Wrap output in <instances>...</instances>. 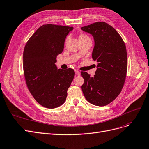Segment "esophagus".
Wrapping results in <instances>:
<instances>
[{"label": "esophagus", "instance_id": "obj_1", "mask_svg": "<svg viewBox=\"0 0 149 149\" xmlns=\"http://www.w3.org/2000/svg\"><path fill=\"white\" fill-rule=\"evenodd\" d=\"M75 74L77 75H79L80 74V71L78 70H77V69L75 70Z\"/></svg>", "mask_w": 149, "mask_h": 149}]
</instances>
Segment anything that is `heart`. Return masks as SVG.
Segmentation results:
<instances>
[{
    "instance_id": "heart-1",
    "label": "heart",
    "mask_w": 149,
    "mask_h": 149,
    "mask_svg": "<svg viewBox=\"0 0 149 149\" xmlns=\"http://www.w3.org/2000/svg\"><path fill=\"white\" fill-rule=\"evenodd\" d=\"M79 40L80 42H82V41H85L87 40H91V39L85 33H81L79 36Z\"/></svg>"
}]
</instances>
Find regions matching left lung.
I'll use <instances>...</instances> for the list:
<instances>
[{"label":"left lung","instance_id":"obj_1","mask_svg":"<svg viewBox=\"0 0 149 149\" xmlns=\"http://www.w3.org/2000/svg\"><path fill=\"white\" fill-rule=\"evenodd\" d=\"M81 30L93 36L92 58L98 62L94 77L81 72L84 79L82 91L89 103L105 106L117 97L124 85L127 70L125 45L118 31L105 22H94Z\"/></svg>","mask_w":149,"mask_h":149}]
</instances>
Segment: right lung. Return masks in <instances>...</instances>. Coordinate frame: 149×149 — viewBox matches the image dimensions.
<instances>
[{
  "label": "right lung",
  "instance_id": "add662e5",
  "mask_svg": "<svg viewBox=\"0 0 149 149\" xmlns=\"http://www.w3.org/2000/svg\"><path fill=\"white\" fill-rule=\"evenodd\" d=\"M72 27L43 25L27 42L23 53V69L29 91L36 102L55 108L66 101L74 70L58 69L56 58L64 49V41Z\"/></svg>",
  "mask_w": 149,
  "mask_h": 149
}]
</instances>
